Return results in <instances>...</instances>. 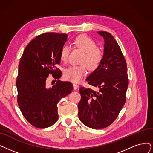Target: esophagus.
Instances as JSON below:
<instances>
[{
    "mask_svg": "<svg viewBox=\"0 0 153 153\" xmlns=\"http://www.w3.org/2000/svg\"><path fill=\"white\" fill-rule=\"evenodd\" d=\"M73 89L76 90L78 88V85L76 83H73Z\"/></svg>",
    "mask_w": 153,
    "mask_h": 153,
    "instance_id": "34e87169",
    "label": "esophagus"
}]
</instances>
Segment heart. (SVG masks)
<instances>
[{"label":"heart","instance_id":"obj_1","mask_svg":"<svg viewBox=\"0 0 153 153\" xmlns=\"http://www.w3.org/2000/svg\"><path fill=\"white\" fill-rule=\"evenodd\" d=\"M75 45L80 48L85 53L83 63H86L91 70L97 68L101 62L103 53L97 48V44L94 40L85 35L79 36L75 40ZM70 48L68 45H65L61 50L60 58L63 62H66L68 58ZM87 66L73 65L65 70L63 76L65 80L71 82H80L83 76L87 74Z\"/></svg>","mask_w":153,"mask_h":153}]
</instances>
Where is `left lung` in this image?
<instances>
[{"instance_id":"1","label":"left lung","mask_w":153,"mask_h":153,"mask_svg":"<svg viewBox=\"0 0 153 153\" xmlns=\"http://www.w3.org/2000/svg\"><path fill=\"white\" fill-rule=\"evenodd\" d=\"M97 33L104 39L103 58L86 80L99 90L80 87L82 99L78 107L82 123L100 129L111 125L117 118L125 104L129 81L126 62L117 42L109 33Z\"/></svg>"}]
</instances>
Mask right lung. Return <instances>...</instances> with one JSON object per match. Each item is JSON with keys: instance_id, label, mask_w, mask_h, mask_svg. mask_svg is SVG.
I'll use <instances>...</instances> for the list:
<instances>
[{"instance_id": "1", "label": "right lung", "mask_w": 153, "mask_h": 153, "mask_svg": "<svg viewBox=\"0 0 153 153\" xmlns=\"http://www.w3.org/2000/svg\"><path fill=\"white\" fill-rule=\"evenodd\" d=\"M67 38L66 34L54 33L38 36L26 46L21 58L16 80L17 103L24 117L36 127L46 128L55 123L58 119L57 103L73 90L71 82L58 80L62 71L56 67ZM50 74L58 80L51 88L47 83Z\"/></svg>"}]
</instances>
